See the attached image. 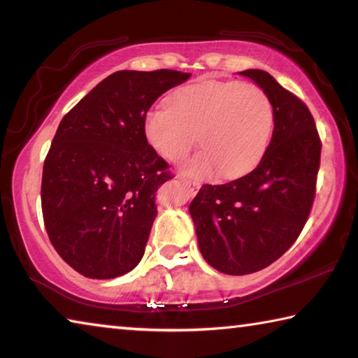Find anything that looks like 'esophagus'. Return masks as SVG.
<instances>
[{"label":"esophagus","mask_w":358,"mask_h":358,"mask_svg":"<svg viewBox=\"0 0 358 358\" xmlns=\"http://www.w3.org/2000/svg\"><path fill=\"white\" fill-rule=\"evenodd\" d=\"M181 181H183L186 186H189L192 192H196V191L201 189V183H199V181H196V180H189V178L181 177Z\"/></svg>","instance_id":"34e87169"}]
</instances>
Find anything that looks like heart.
I'll list each match as a JSON object with an SVG mask.
<instances>
[{"mask_svg": "<svg viewBox=\"0 0 358 358\" xmlns=\"http://www.w3.org/2000/svg\"><path fill=\"white\" fill-rule=\"evenodd\" d=\"M275 106L262 88L243 82L203 80L178 88L169 107L145 115L143 136L169 162H180L199 143L203 148L189 164L197 177L221 171L227 178L256 167L275 131Z\"/></svg>", "mask_w": 358, "mask_h": 358, "instance_id": "heart-1", "label": "heart"}]
</instances>
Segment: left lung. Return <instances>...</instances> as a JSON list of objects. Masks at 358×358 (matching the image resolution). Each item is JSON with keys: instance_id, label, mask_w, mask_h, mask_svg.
<instances>
[{"instance_id": "obj_1", "label": "left lung", "mask_w": 358, "mask_h": 358, "mask_svg": "<svg viewBox=\"0 0 358 358\" xmlns=\"http://www.w3.org/2000/svg\"><path fill=\"white\" fill-rule=\"evenodd\" d=\"M275 106V131L257 167L226 185H203L189 205L203 259L226 275L273 264L299 238L316 197L320 142L299 96L268 72L248 69Z\"/></svg>"}]
</instances>
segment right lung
<instances>
[{"instance_id": "add662e5", "label": "right lung", "mask_w": 358, "mask_h": 358, "mask_svg": "<svg viewBox=\"0 0 358 358\" xmlns=\"http://www.w3.org/2000/svg\"><path fill=\"white\" fill-rule=\"evenodd\" d=\"M187 72L118 71L64 115L44 161L41 203L53 248L93 280L136 268L157 215L156 191L173 178L143 136L153 102Z\"/></svg>"}]
</instances>
